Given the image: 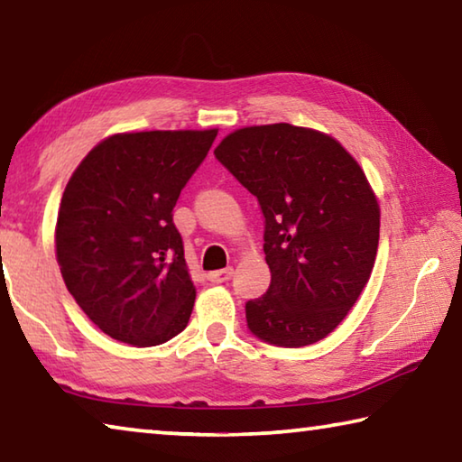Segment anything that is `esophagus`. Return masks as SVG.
<instances>
[{
	"instance_id": "1",
	"label": "esophagus",
	"mask_w": 462,
	"mask_h": 462,
	"mask_svg": "<svg viewBox=\"0 0 462 462\" xmlns=\"http://www.w3.org/2000/svg\"><path fill=\"white\" fill-rule=\"evenodd\" d=\"M232 269H220V271H212L208 273V279L212 281V283H226V281L232 279Z\"/></svg>"
}]
</instances>
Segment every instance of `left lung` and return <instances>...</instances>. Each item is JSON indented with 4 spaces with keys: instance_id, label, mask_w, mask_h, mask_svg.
Listing matches in <instances>:
<instances>
[{
    "instance_id": "obj_1",
    "label": "left lung",
    "mask_w": 462,
    "mask_h": 462,
    "mask_svg": "<svg viewBox=\"0 0 462 462\" xmlns=\"http://www.w3.org/2000/svg\"><path fill=\"white\" fill-rule=\"evenodd\" d=\"M214 154L264 216L271 285L246 303L248 330L285 348L326 338L377 256L381 212L365 171L338 140L283 122L234 130Z\"/></svg>"
}]
</instances>
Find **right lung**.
<instances>
[{
	"mask_svg": "<svg viewBox=\"0 0 462 462\" xmlns=\"http://www.w3.org/2000/svg\"><path fill=\"white\" fill-rule=\"evenodd\" d=\"M216 136V128L107 136L69 179L57 261L69 293L112 338L156 346L189 322L195 287L173 208Z\"/></svg>",
	"mask_w": 462,
	"mask_h": 462,
	"instance_id": "right-lung-1",
	"label": "right lung"
}]
</instances>
